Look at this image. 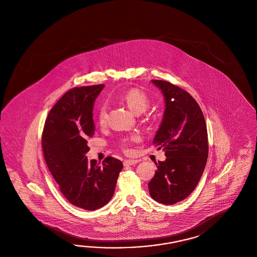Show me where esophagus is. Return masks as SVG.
Wrapping results in <instances>:
<instances>
[{
    "instance_id": "esophagus-1",
    "label": "esophagus",
    "mask_w": 257,
    "mask_h": 257,
    "mask_svg": "<svg viewBox=\"0 0 257 257\" xmlns=\"http://www.w3.org/2000/svg\"><path fill=\"white\" fill-rule=\"evenodd\" d=\"M137 163H138L137 160H125L124 162H123V165L127 167V166H134Z\"/></svg>"
}]
</instances>
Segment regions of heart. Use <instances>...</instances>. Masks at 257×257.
<instances>
[{
  "instance_id": "1",
  "label": "heart",
  "mask_w": 257,
  "mask_h": 257,
  "mask_svg": "<svg viewBox=\"0 0 257 257\" xmlns=\"http://www.w3.org/2000/svg\"><path fill=\"white\" fill-rule=\"evenodd\" d=\"M121 100L127 106L136 114H140L146 110L150 105V99L143 90L133 88L127 90L121 96ZM107 115V104L104 102L100 104L98 109V121L100 124H104Z\"/></svg>"
}]
</instances>
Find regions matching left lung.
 I'll return each mask as SVG.
<instances>
[{
    "instance_id": "1",
    "label": "left lung",
    "mask_w": 257,
    "mask_h": 257,
    "mask_svg": "<svg viewBox=\"0 0 257 257\" xmlns=\"http://www.w3.org/2000/svg\"><path fill=\"white\" fill-rule=\"evenodd\" d=\"M166 103L153 144L167 159L159 161L150 194L155 201L173 205L185 199L198 184L207 164L208 132L200 106L187 91L165 80H152Z\"/></svg>"
}]
</instances>
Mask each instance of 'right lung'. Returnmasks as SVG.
I'll list each match as a JSON object with an SVG mask.
<instances>
[{"instance_id":"obj_1","label":"right lung","mask_w":257,"mask_h":257,"mask_svg":"<svg viewBox=\"0 0 257 257\" xmlns=\"http://www.w3.org/2000/svg\"><path fill=\"white\" fill-rule=\"evenodd\" d=\"M104 87L68 90L49 111L42 135L44 157L60 191L71 204L87 210L109 202L123 167L121 161L110 156L102 165L86 157L88 140L95 131L93 104Z\"/></svg>"}]
</instances>
